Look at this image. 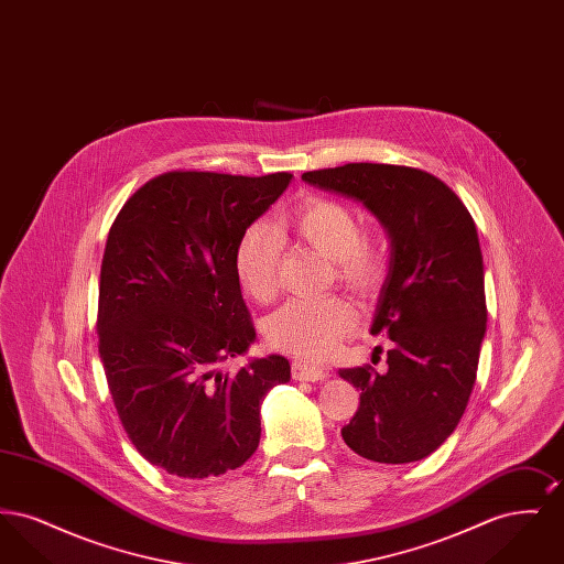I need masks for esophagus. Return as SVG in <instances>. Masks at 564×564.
<instances>
[{
    "label": "esophagus",
    "instance_id": "34e87169",
    "mask_svg": "<svg viewBox=\"0 0 564 564\" xmlns=\"http://www.w3.org/2000/svg\"><path fill=\"white\" fill-rule=\"evenodd\" d=\"M292 376H294L295 380L315 382V380L327 378V372L323 368H317V366H308V364H302V361H292Z\"/></svg>",
    "mask_w": 564,
    "mask_h": 564
}]
</instances>
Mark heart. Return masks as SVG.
Here are the masks:
<instances>
[{"instance_id":"heart-1","label":"heart","mask_w":564,"mask_h":564,"mask_svg":"<svg viewBox=\"0 0 564 564\" xmlns=\"http://www.w3.org/2000/svg\"><path fill=\"white\" fill-rule=\"evenodd\" d=\"M279 237L302 242L329 260L338 285L357 297L375 295L389 270V245L382 232L359 226L355 209L329 196L300 200L276 224ZM264 224L249 226L239 239L235 269L242 292L256 302H269L279 285V239ZM355 323L343 297L290 300L267 319V340L274 349L302 359L329 357Z\"/></svg>"}]
</instances>
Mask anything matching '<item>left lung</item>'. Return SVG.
<instances>
[{
    "label": "left lung",
    "mask_w": 564,
    "mask_h": 564,
    "mask_svg": "<svg viewBox=\"0 0 564 564\" xmlns=\"http://www.w3.org/2000/svg\"><path fill=\"white\" fill-rule=\"evenodd\" d=\"M302 180L364 200L391 237L372 323L391 340L387 372L340 370L361 391L343 440L375 463L421 460L456 430L478 375L488 313L474 217L451 186L414 166L349 162Z\"/></svg>",
    "instance_id": "obj_1"
}]
</instances>
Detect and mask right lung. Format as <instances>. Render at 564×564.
<instances>
[{"mask_svg":"<svg viewBox=\"0 0 564 564\" xmlns=\"http://www.w3.org/2000/svg\"><path fill=\"white\" fill-rule=\"evenodd\" d=\"M292 177L166 171L109 228L97 311L109 395L139 455L171 476L241 467L260 444V403L290 380L281 355L217 368L256 338L237 245Z\"/></svg>","mask_w":564,"mask_h":564,"instance_id":"1","label":"right lung"}]
</instances>
